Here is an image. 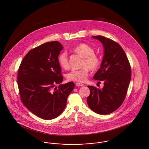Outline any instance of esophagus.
<instances>
[{
  "label": "esophagus",
  "mask_w": 149,
  "mask_h": 149,
  "mask_svg": "<svg viewBox=\"0 0 149 149\" xmlns=\"http://www.w3.org/2000/svg\"><path fill=\"white\" fill-rule=\"evenodd\" d=\"M83 84H82V83H76V86H78V87H79V86H83Z\"/></svg>",
  "instance_id": "1"
}]
</instances>
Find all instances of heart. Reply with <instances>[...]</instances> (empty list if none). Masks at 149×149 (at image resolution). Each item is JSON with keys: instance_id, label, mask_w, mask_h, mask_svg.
<instances>
[{"instance_id": "obj_1", "label": "heart", "mask_w": 149, "mask_h": 149, "mask_svg": "<svg viewBox=\"0 0 149 149\" xmlns=\"http://www.w3.org/2000/svg\"><path fill=\"white\" fill-rule=\"evenodd\" d=\"M72 52L83 58L81 63L83 68L71 71L68 74L67 78L71 81L84 82L88 75L89 69L94 71L99 68L100 64V59L95 54L94 49L85 43H81L75 46L72 49ZM58 61L61 68L65 69L69 68V58L66 52H62L58 56Z\"/></svg>"}]
</instances>
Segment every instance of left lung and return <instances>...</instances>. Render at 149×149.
I'll list each match as a JSON object with an SVG mask.
<instances>
[{"mask_svg": "<svg viewBox=\"0 0 149 149\" xmlns=\"http://www.w3.org/2000/svg\"><path fill=\"white\" fill-rule=\"evenodd\" d=\"M92 37L99 40L104 47L100 68L93 76L94 79L103 81L104 87L99 89L88 86L90 95L87 102L94 112L108 115L124 101L131 79V68L124 50L118 43L102 36Z\"/></svg>", "mask_w": 149, "mask_h": 149, "instance_id": "obj_1", "label": "left lung"}]
</instances>
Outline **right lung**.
Returning a JSON list of instances; mask_svg holds the SVG:
<instances>
[{
	"mask_svg": "<svg viewBox=\"0 0 149 149\" xmlns=\"http://www.w3.org/2000/svg\"><path fill=\"white\" fill-rule=\"evenodd\" d=\"M63 47L58 41L44 43L31 50L23 58L17 74L22 102L34 115L54 119L64 111L67 99L75 87L63 81L58 57ZM60 85L57 88L56 84Z\"/></svg>",
	"mask_w": 149,
	"mask_h": 149,
	"instance_id": "obj_1",
	"label": "right lung"
}]
</instances>
